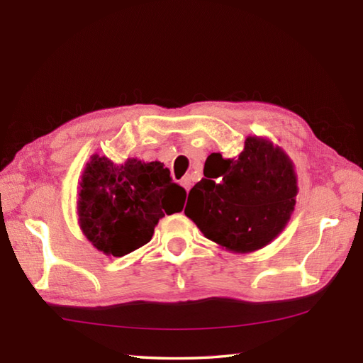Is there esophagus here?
Masks as SVG:
<instances>
[{"instance_id":"34e87169","label":"esophagus","mask_w":363,"mask_h":363,"mask_svg":"<svg viewBox=\"0 0 363 363\" xmlns=\"http://www.w3.org/2000/svg\"><path fill=\"white\" fill-rule=\"evenodd\" d=\"M181 186L189 191L190 187H191V177H190V176H184L182 179H181Z\"/></svg>"}]
</instances>
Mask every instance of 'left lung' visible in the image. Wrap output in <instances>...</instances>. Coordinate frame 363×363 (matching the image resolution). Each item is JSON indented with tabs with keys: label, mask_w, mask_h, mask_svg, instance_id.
I'll return each mask as SVG.
<instances>
[{
	"label": "left lung",
	"mask_w": 363,
	"mask_h": 363,
	"mask_svg": "<svg viewBox=\"0 0 363 363\" xmlns=\"http://www.w3.org/2000/svg\"><path fill=\"white\" fill-rule=\"evenodd\" d=\"M204 176L190 190L184 212L204 237L226 250L264 248L285 228L295 209V167L267 138L250 135L237 159L212 152ZM218 177L220 183L214 181Z\"/></svg>",
	"instance_id": "1"
}]
</instances>
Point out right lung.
<instances>
[{
	"label": "right lung",
	"instance_id": "add662e5",
	"mask_svg": "<svg viewBox=\"0 0 363 363\" xmlns=\"http://www.w3.org/2000/svg\"><path fill=\"white\" fill-rule=\"evenodd\" d=\"M79 186L82 233L96 250L113 257L148 243L159 220L181 212L187 196L162 162L146 164L134 157L117 165L94 154Z\"/></svg>",
	"mask_w": 363,
	"mask_h": 363
}]
</instances>
